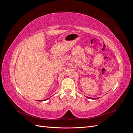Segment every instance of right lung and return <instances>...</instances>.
<instances>
[{
	"label": "right lung",
	"mask_w": 133,
	"mask_h": 133,
	"mask_svg": "<svg viewBox=\"0 0 133 133\" xmlns=\"http://www.w3.org/2000/svg\"><path fill=\"white\" fill-rule=\"evenodd\" d=\"M45 100H46V99H45ZM43 101H44V100H43Z\"/></svg>",
	"instance_id": "obj_1"
}]
</instances>
